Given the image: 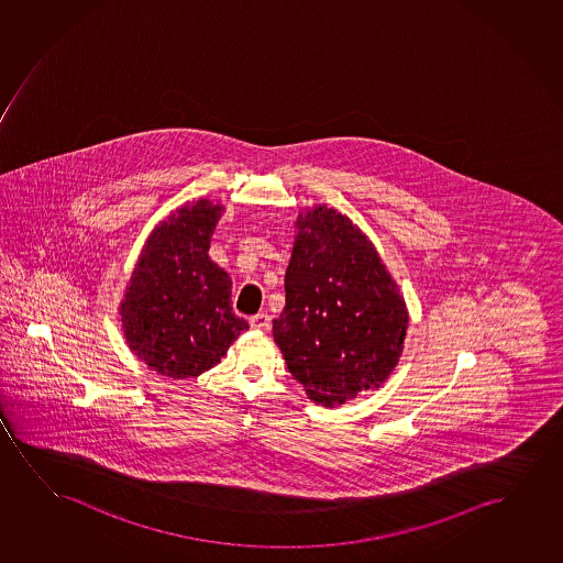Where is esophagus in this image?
<instances>
[{
	"label": "esophagus",
	"mask_w": 563,
	"mask_h": 563,
	"mask_svg": "<svg viewBox=\"0 0 563 563\" xmlns=\"http://www.w3.org/2000/svg\"><path fill=\"white\" fill-rule=\"evenodd\" d=\"M250 327H252L254 331H269L271 317L267 316V313H257V316L250 319Z\"/></svg>",
	"instance_id": "obj_1"
}]
</instances>
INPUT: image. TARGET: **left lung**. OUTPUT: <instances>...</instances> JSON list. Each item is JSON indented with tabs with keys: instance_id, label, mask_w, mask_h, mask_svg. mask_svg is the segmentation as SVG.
Returning a JSON list of instances; mask_svg holds the SVG:
<instances>
[{
	"instance_id": "1",
	"label": "left lung",
	"mask_w": 563,
	"mask_h": 563,
	"mask_svg": "<svg viewBox=\"0 0 563 563\" xmlns=\"http://www.w3.org/2000/svg\"><path fill=\"white\" fill-rule=\"evenodd\" d=\"M286 306L273 339L309 400L342 406L385 383L400 362L409 313L369 236L339 209L298 213Z\"/></svg>"
}]
</instances>
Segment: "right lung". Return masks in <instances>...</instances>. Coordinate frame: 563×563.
Returning <instances> with one entry per match:
<instances>
[{
    "label": "right lung",
    "mask_w": 563,
    "mask_h": 563,
    "mask_svg": "<svg viewBox=\"0 0 563 563\" xmlns=\"http://www.w3.org/2000/svg\"><path fill=\"white\" fill-rule=\"evenodd\" d=\"M224 211L219 201L185 203L150 232L119 303L132 354L163 377H198L216 367L240 332L232 280L209 257Z\"/></svg>",
    "instance_id": "right-lung-1"
}]
</instances>
